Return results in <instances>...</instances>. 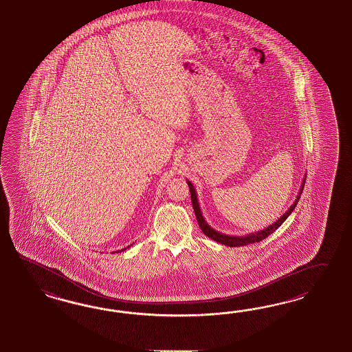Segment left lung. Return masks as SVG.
<instances>
[{
  "mask_svg": "<svg viewBox=\"0 0 352 352\" xmlns=\"http://www.w3.org/2000/svg\"><path fill=\"white\" fill-rule=\"evenodd\" d=\"M305 181H306V177H304V181L301 184V188L298 190V195L296 197V201L292 204V206L289 209L285 211V214L280 217V218L276 220L274 224L266 227L263 230H258L255 233H250L248 236H228V234H224V233H220L218 230L211 228L208 221L205 220V218L202 217V212H201L200 205H199V199H197V195H196V190L193 187V184L190 181H187V184L190 187V200H192V206L195 210V214H196V219H197V223L200 226L201 230L208 236V237L217 241L219 243L224 245V246H229V248H239V246H246L248 243H255V242H260L263 241L264 238L267 237L269 234H272L273 232H276V229L279 228L282 226V223L285 221V219L288 218L291 215V212L295 210L297 202L300 200V196L304 190Z\"/></svg>",
  "mask_w": 352,
  "mask_h": 352,
  "instance_id": "8db88e82",
  "label": "left lung"
}]
</instances>
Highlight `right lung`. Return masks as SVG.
Returning a JSON list of instances; mask_svg holds the SVG:
<instances>
[{
	"label": "right lung",
	"instance_id": "right-lung-1",
	"mask_svg": "<svg viewBox=\"0 0 352 352\" xmlns=\"http://www.w3.org/2000/svg\"><path fill=\"white\" fill-rule=\"evenodd\" d=\"M132 246V245H131ZM131 246H128L126 248H131ZM126 248H122V250H118V251H115V252H122V251H124V250H126Z\"/></svg>",
	"mask_w": 352,
	"mask_h": 352
}]
</instances>
